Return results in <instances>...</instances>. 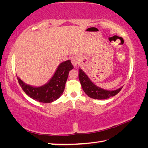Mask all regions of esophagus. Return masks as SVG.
<instances>
[{"mask_svg": "<svg viewBox=\"0 0 148 148\" xmlns=\"http://www.w3.org/2000/svg\"><path fill=\"white\" fill-rule=\"evenodd\" d=\"M71 61H72V64H73L74 66H76L77 63H78L79 59H78V58H77V57H73L71 59Z\"/></svg>", "mask_w": 148, "mask_h": 148, "instance_id": "obj_1", "label": "esophagus"}]
</instances>
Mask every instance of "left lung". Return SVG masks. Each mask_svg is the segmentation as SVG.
<instances>
[{
    "mask_svg": "<svg viewBox=\"0 0 148 148\" xmlns=\"http://www.w3.org/2000/svg\"><path fill=\"white\" fill-rule=\"evenodd\" d=\"M79 79L84 91L90 98L94 99H107L116 95L123 88V87H121L114 91H108L100 88L92 83L81 69H79Z\"/></svg>",
    "mask_w": 148,
    "mask_h": 148,
    "instance_id": "left-lung-1",
    "label": "left lung"
}]
</instances>
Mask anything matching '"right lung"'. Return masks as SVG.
<instances>
[{"mask_svg": "<svg viewBox=\"0 0 148 148\" xmlns=\"http://www.w3.org/2000/svg\"><path fill=\"white\" fill-rule=\"evenodd\" d=\"M73 68L70 60L61 62L48 83L40 87L31 86L17 76V78L22 89L29 97L43 103H50L58 99L62 94L69 71Z\"/></svg>", "mask_w": 148, "mask_h": 148, "instance_id": "right-lung-1", "label": "right lung"}]
</instances>
